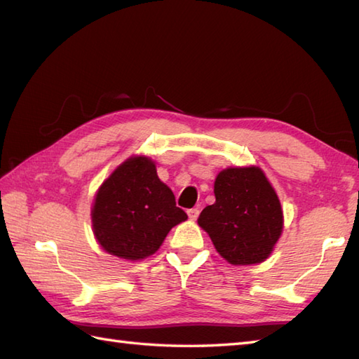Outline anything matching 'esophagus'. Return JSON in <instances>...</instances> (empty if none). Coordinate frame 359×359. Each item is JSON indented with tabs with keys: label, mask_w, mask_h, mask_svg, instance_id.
I'll list each match as a JSON object with an SVG mask.
<instances>
[{
	"label": "esophagus",
	"mask_w": 359,
	"mask_h": 359,
	"mask_svg": "<svg viewBox=\"0 0 359 359\" xmlns=\"http://www.w3.org/2000/svg\"><path fill=\"white\" fill-rule=\"evenodd\" d=\"M187 212H188V217H189V219H191V220H196L197 217H199V212H201V211L197 210V208H191V210H188Z\"/></svg>",
	"instance_id": "esophagus-1"
}]
</instances>
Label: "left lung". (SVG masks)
Here are the masks:
<instances>
[{
  "instance_id": "8db88e82",
  "label": "left lung",
  "mask_w": 359,
  "mask_h": 359,
  "mask_svg": "<svg viewBox=\"0 0 359 359\" xmlns=\"http://www.w3.org/2000/svg\"><path fill=\"white\" fill-rule=\"evenodd\" d=\"M216 202L203 208L199 225L219 255L233 265L265 261L282 233V210L265 174L256 166L228 168L215 182Z\"/></svg>"
}]
</instances>
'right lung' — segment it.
Returning <instances> with one entry per match:
<instances>
[{
	"label": "right lung",
	"instance_id": "1",
	"mask_svg": "<svg viewBox=\"0 0 359 359\" xmlns=\"http://www.w3.org/2000/svg\"><path fill=\"white\" fill-rule=\"evenodd\" d=\"M187 219L148 157H131L120 165L98 189L93 208L98 243L129 261L156 253L171 228Z\"/></svg>",
	"mask_w": 359,
	"mask_h": 359
}]
</instances>
